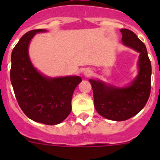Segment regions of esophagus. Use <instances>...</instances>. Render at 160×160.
I'll use <instances>...</instances> for the list:
<instances>
[{"label": "esophagus", "instance_id": "obj_1", "mask_svg": "<svg viewBox=\"0 0 160 160\" xmlns=\"http://www.w3.org/2000/svg\"><path fill=\"white\" fill-rule=\"evenodd\" d=\"M83 73H84V75L86 76V77H89V76L92 75L93 72L90 69H86V70H84V72H83Z\"/></svg>", "mask_w": 160, "mask_h": 160}]
</instances>
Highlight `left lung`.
<instances>
[{"instance_id": "8db88e82", "label": "left lung", "mask_w": 160, "mask_h": 160, "mask_svg": "<svg viewBox=\"0 0 160 160\" xmlns=\"http://www.w3.org/2000/svg\"><path fill=\"white\" fill-rule=\"evenodd\" d=\"M123 46L139 53L138 74L126 87H115L98 79H89L92 86L94 107L104 118L124 121L135 116L145 107L151 93L152 65L143 42L135 32L120 29Z\"/></svg>"}]
</instances>
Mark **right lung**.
<instances>
[{
	"label": "right lung",
	"mask_w": 160,
	"mask_h": 160,
	"mask_svg": "<svg viewBox=\"0 0 160 160\" xmlns=\"http://www.w3.org/2000/svg\"><path fill=\"white\" fill-rule=\"evenodd\" d=\"M43 32L47 30L29 31L13 48L10 80L18 104L28 118L46 125H56L71 112L72 96L82 78L48 77L33 66L29 55V43L36 33Z\"/></svg>",
	"instance_id": "right-lung-1"
}]
</instances>
